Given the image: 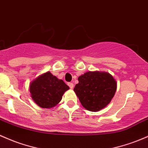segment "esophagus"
Instances as JSON below:
<instances>
[{"mask_svg": "<svg viewBox=\"0 0 148 148\" xmlns=\"http://www.w3.org/2000/svg\"><path fill=\"white\" fill-rule=\"evenodd\" d=\"M67 84H68V86H69L70 88H74V84H73V83L69 82Z\"/></svg>", "mask_w": 148, "mask_h": 148, "instance_id": "esophagus-1", "label": "esophagus"}]
</instances>
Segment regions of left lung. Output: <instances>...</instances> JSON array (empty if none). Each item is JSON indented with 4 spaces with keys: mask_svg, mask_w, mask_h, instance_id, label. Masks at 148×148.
Listing matches in <instances>:
<instances>
[{
    "mask_svg": "<svg viewBox=\"0 0 148 148\" xmlns=\"http://www.w3.org/2000/svg\"><path fill=\"white\" fill-rule=\"evenodd\" d=\"M74 90L83 106L92 112L105 108L114 95L116 83L106 72L88 71L78 78Z\"/></svg>",
    "mask_w": 148,
    "mask_h": 148,
    "instance_id": "left-lung-1",
    "label": "left lung"
}]
</instances>
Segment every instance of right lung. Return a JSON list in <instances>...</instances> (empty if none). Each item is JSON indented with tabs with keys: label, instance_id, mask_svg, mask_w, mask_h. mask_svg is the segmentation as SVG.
Here are the masks:
<instances>
[{
	"label": "right lung",
	"instance_id": "obj_1",
	"mask_svg": "<svg viewBox=\"0 0 148 148\" xmlns=\"http://www.w3.org/2000/svg\"><path fill=\"white\" fill-rule=\"evenodd\" d=\"M69 86L50 72L42 74L30 84L32 98L38 106L50 108L56 106L62 100L64 92Z\"/></svg>",
	"mask_w": 148,
	"mask_h": 148
}]
</instances>
